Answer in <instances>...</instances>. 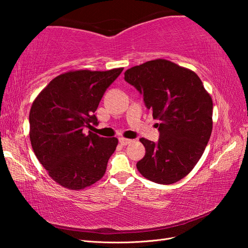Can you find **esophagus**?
<instances>
[{"instance_id": "obj_1", "label": "esophagus", "mask_w": 248, "mask_h": 248, "mask_svg": "<svg viewBox=\"0 0 248 248\" xmlns=\"http://www.w3.org/2000/svg\"><path fill=\"white\" fill-rule=\"evenodd\" d=\"M132 140H128V139H124V138H119V143H120V145H123V146H127V145H129L130 143H132Z\"/></svg>"}]
</instances>
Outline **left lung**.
I'll use <instances>...</instances> for the list:
<instances>
[{"label": "left lung", "instance_id": "1", "mask_svg": "<svg viewBox=\"0 0 248 248\" xmlns=\"http://www.w3.org/2000/svg\"><path fill=\"white\" fill-rule=\"evenodd\" d=\"M124 81L134 86L152 110L160 139H140L145 156L136 163L150 181L171 184L197 164L212 132V98L192 70L166 60H155L130 68Z\"/></svg>", "mask_w": 248, "mask_h": 248}]
</instances>
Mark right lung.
<instances>
[{
  "mask_svg": "<svg viewBox=\"0 0 248 248\" xmlns=\"http://www.w3.org/2000/svg\"><path fill=\"white\" fill-rule=\"evenodd\" d=\"M123 70L62 73L31 104V148L49 176L64 187L82 189L105 173L118 140L101 138L91 130L99 124L94 115L99 102Z\"/></svg>",
  "mask_w": 248,
  "mask_h": 248,
  "instance_id": "add662e5",
  "label": "right lung"
}]
</instances>
